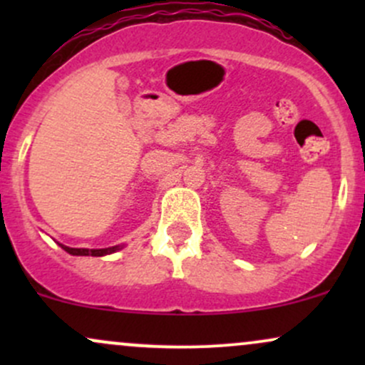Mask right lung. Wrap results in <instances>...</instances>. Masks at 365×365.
Listing matches in <instances>:
<instances>
[{
    "label": "right lung",
    "mask_w": 365,
    "mask_h": 365,
    "mask_svg": "<svg viewBox=\"0 0 365 365\" xmlns=\"http://www.w3.org/2000/svg\"><path fill=\"white\" fill-rule=\"evenodd\" d=\"M61 245L63 250H66L68 254L72 255H94V257H101V255H108L116 252V250L123 249V245H115V247H108V249H72V247Z\"/></svg>",
    "instance_id": "obj_1"
}]
</instances>
